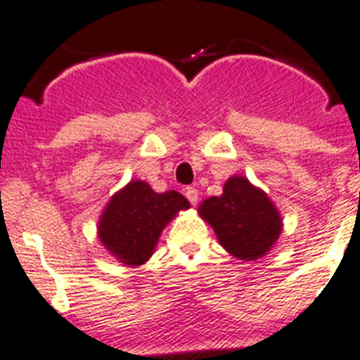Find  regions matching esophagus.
Masks as SVG:
<instances>
[{
	"instance_id": "esophagus-1",
	"label": "esophagus",
	"mask_w": 360,
	"mask_h": 360,
	"mask_svg": "<svg viewBox=\"0 0 360 360\" xmlns=\"http://www.w3.org/2000/svg\"><path fill=\"white\" fill-rule=\"evenodd\" d=\"M184 195H186V199L190 200L191 204H197V202H199V190H197V188L188 186L186 190H184Z\"/></svg>"
}]
</instances>
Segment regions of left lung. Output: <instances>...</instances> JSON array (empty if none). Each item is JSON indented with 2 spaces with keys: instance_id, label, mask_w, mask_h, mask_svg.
<instances>
[{
  "instance_id": "1",
  "label": "left lung",
  "mask_w": 360,
  "mask_h": 360,
  "mask_svg": "<svg viewBox=\"0 0 360 360\" xmlns=\"http://www.w3.org/2000/svg\"><path fill=\"white\" fill-rule=\"evenodd\" d=\"M199 213L217 233L221 247L243 261L263 257L282 229L278 211L266 193L245 177H231L220 197H210Z\"/></svg>"
}]
</instances>
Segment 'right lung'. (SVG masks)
I'll return each instance as SVG.
<instances>
[{
    "label": "right lung",
    "mask_w": 360,
    "mask_h": 360,
    "mask_svg": "<svg viewBox=\"0 0 360 360\" xmlns=\"http://www.w3.org/2000/svg\"><path fill=\"white\" fill-rule=\"evenodd\" d=\"M190 202L179 191L156 193L143 181H131L112 197L99 221V240L124 264H142L153 256L163 227Z\"/></svg>",
    "instance_id": "add662e5"
}]
</instances>
